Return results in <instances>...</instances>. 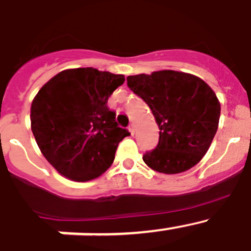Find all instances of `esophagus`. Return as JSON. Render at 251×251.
<instances>
[{"label": "esophagus", "instance_id": "obj_1", "mask_svg": "<svg viewBox=\"0 0 251 251\" xmlns=\"http://www.w3.org/2000/svg\"><path fill=\"white\" fill-rule=\"evenodd\" d=\"M128 129H129L130 134H134V124H130L129 128H128Z\"/></svg>", "mask_w": 251, "mask_h": 251}]
</instances>
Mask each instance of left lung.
Returning <instances> with one entry per match:
<instances>
[{"label": "left lung", "instance_id": "1", "mask_svg": "<svg viewBox=\"0 0 251 251\" xmlns=\"http://www.w3.org/2000/svg\"><path fill=\"white\" fill-rule=\"evenodd\" d=\"M128 86L152 110L159 128L157 147L143 156L146 165L165 175L190 170L212 143L220 119V101L196 75L176 70L130 75Z\"/></svg>", "mask_w": 251, "mask_h": 251}]
</instances>
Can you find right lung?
<instances>
[{
	"instance_id": "add662e5",
	"label": "right lung",
	"mask_w": 251,
	"mask_h": 251,
	"mask_svg": "<svg viewBox=\"0 0 251 251\" xmlns=\"http://www.w3.org/2000/svg\"><path fill=\"white\" fill-rule=\"evenodd\" d=\"M122 74L94 68L66 69L41 86L31 103V130L43 156L61 176L86 182L105 172L119 142L108 99L124 83Z\"/></svg>"
}]
</instances>
